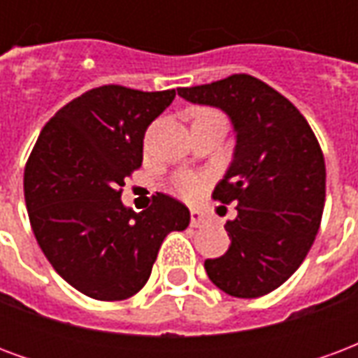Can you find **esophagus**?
I'll list each match as a JSON object with an SVG mask.
<instances>
[{
	"mask_svg": "<svg viewBox=\"0 0 358 358\" xmlns=\"http://www.w3.org/2000/svg\"><path fill=\"white\" fill-rule=\"evenodd\" d=\"M189 218H192V226L194 228H199V226L205 224V217L199 209H192L189 210Z\"/></svg>",
	"mask_w": 358,
	"mask_h": 358,
	"instance_id": "obj_1",
	"label": "esophagus"
}]
</instances>
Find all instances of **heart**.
<instances>
[{
    "mask_svg": "<svg viewBox=\"0 0 358 358\" xmlns=\"http://www.w3.org/2000/svg\"><path fill=\"white\" fill-rule=\"evenodd\" d=\"M210 113H215V110H199L197 117L210 115ZM203 189H205V180L201 176L194 174V172H186V174H182V176L176 178V192L182 197H186V199H194V197L201 194Z\"/></svg>",
    "mask_w": 358,
    "mask_h": 358,
    "instance_id": "1",
    "label": "heart"
}]
</instances>
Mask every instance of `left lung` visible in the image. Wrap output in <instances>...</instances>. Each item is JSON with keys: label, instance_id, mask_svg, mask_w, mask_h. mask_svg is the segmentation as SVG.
<instances>
[{"label": "left lung", "instance_id": "8db88e82", "mask_svg": "<svg viewBox=\"0 0 358 358\" xmlns=\"http://www.w3.org/2000/svg\"><path fill=\"white\" fill-rule=\"evenodd\" d=\"M178 95L224 110L236 132L232 163L213 197L238 203V217L224 226L228 251L205 261L207 276L241 299L274 292L305 261L322 220L326 166L315 132L289 99L249 74Z\"/></svg>", "mask_w": 358, "mask_h": 358}]
</instances>
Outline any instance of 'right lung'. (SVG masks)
Wrapping results in <instances>:
<instances>
[{"label":"right lung","instance_id":"add662e5","mask_svg":"<svg viewBox=\"0 0 358 358\" xmlns=\"http://www.w3.org/2000/svg\"><path fill=\"white\" fill-rule=\"evenodd\" d=\"M176 90L94 88L50 118L28 157L24 201L38 245L59 276L97 301H122L149 280L163 240L189 210L166 194L141 213L120 201L141 166L148 126Z\"/></svg>","mask_w":358,"mask_h":358}]
</instances>
